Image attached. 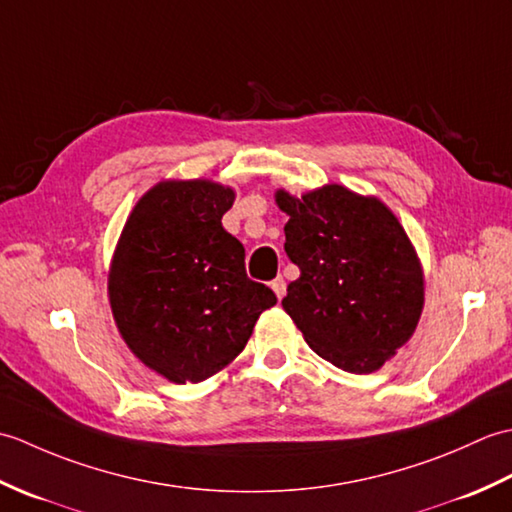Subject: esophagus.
I'll list each match as a JSON object with an SVG mask.
<instances>
[{"label":"esophagus","mask_w":512,"mask_h":512,"mask_svg":"<svg viewBox=\"0 0 512 512\" xmlns=\"http://www.w3.org/2000/svg\"><path fill=\"white\" fill-rule=\"evenodd\" d=\"M270 288H273L277 299H284V295H286V281H284V277H277L273 284H270Z\"/></svg>","instance_id":"34e87169"}]
</instances>
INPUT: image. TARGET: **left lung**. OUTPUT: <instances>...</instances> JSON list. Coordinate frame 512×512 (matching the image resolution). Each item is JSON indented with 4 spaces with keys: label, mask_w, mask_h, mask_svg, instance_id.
Returning a JSON list of instances; mask_svg holds the SVG:
<instances>
[{
    "label": "left lung",
    "mask_w": 512,
    "mask_h": 512,
    "mask_svg": "<svg viewBox=\"0 0 512 512\" xmlns=\"http://www.w3.org/2000/svg\"><path fill=\"white\" fill-rule=\"evenodd\" d=\"M275 202L288 215L286 253L301 275L281 306L325 361L372 374L416 332L424 273L405 228L376 195L325 184Z\"/></svg>",
    "instance_id": "left-lung-1"
}]
</instances>
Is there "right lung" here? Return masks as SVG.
<instances>
[{
  "instance_id": "obj_1",
  "label": "right lung",
  "mask_w": 512,
  "mask_h": 512,
  "mask_svg": "<svg viewBox=\"0 0 512 512\" xmlns=\"http://www.w3.org/2000/svg\"><path fill=\"white\" fill-rule=\"evenodd\" d=\"M235 191L213 180H160L129 213L107 295L123 341L171 383L231 365L275 292L250 281L244 246L224 231Z\"/></svg>"
}]
</instances>
